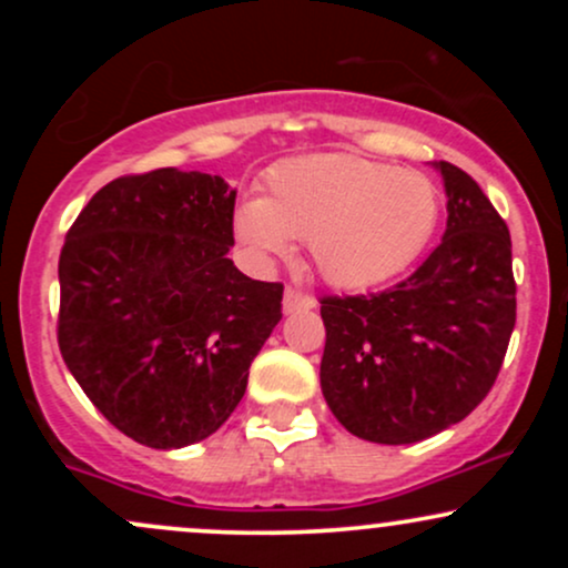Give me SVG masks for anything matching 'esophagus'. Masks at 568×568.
Returning a JSON list of instances; mask_svg holds the SVG:
<instances>
[{
	"mask_svg": "<svg viewBox=\"0 0 568 568\" xmlns=\"http://www.w3.org/2000/svg\"><path fill=\"white\" fill-rule=\"evenodd\" d=\"M312 306H315V298L312 296H306V293H302L298 288H285V293H283V310H285V315H293V312H298V310H312Z\"/></svg>",
	"mask_w": 568,
	"mask_h": 568,
	"instance_id": "1",
	"label": "esophagus"
}]
</instances>
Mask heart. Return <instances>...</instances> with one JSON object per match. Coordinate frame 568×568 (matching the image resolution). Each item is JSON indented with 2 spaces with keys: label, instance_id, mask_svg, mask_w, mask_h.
<instances>
[{
  "label": "heart",
  "instance_id": "1",
  "mask_svg": "<svg viewBox=\"0 0 568 568\" xmlns=\"http://www.w3.org/2000/svg\"><path fill=\"white\" fill-rule=\"evenodd\" d=\"M440 221V189L419 171L361 154H306L272 165L262 200L240 202L234 234L256 256H288L310 240L336 288L384 283L422 256Z\"/></svg>",
  "mask_w": 568,
  "mask_h": 568
}]
</instances>
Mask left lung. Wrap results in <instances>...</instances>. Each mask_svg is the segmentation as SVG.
<instances>
[{"mask_svg": "<svg viewBox=\"0 0 568 568\" xmlns=\"http://www.w3.org/2000/svg\"><path fill=\"white\" fill-rule=\"evenodd\" d=\"M446 232L393 288L323 296L321 387L357 438L403 446L465 419L497 382L515 328L513 243L491 200L452 162Z\"/></svg>", "mask_w": 568, "mask_h": 568, "instance_id": "left-lung-1", "label": "left lung"}]
</instances>
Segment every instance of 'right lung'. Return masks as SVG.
Listing matches in <instances>:
<instances>
[{
    "mask_svg": "<svg viewBox=\"0 0 568 568\" xmlns=\"http://www.w3.org/2000/svg\"><path fill=\"white\" fill-rule=\"evenodd\" d=\"M234 197L211 173L122 175L98 189L63 243V363L93 406L149 448L216 433L283 317V285L226 258Z\"/></svg>",
    "mask_w": 568,
    "mask_h": 568,
    "instance_id": "add662e5",
    "label": "right lung"
}]
</instances>
